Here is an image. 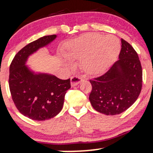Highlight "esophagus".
I'll list each match as a JSON object with an SVG mask.
<instances>
[{
	"instance_id": "1",
	"label": "esophagus",
	"mask_w": 153,
	"mask_h": 153,
	"mask_svg": "<svg viewBox=\"0 0 153 153\" xmlns=\"http://www.w3.org/2000/svg\"><path fill=\"white\" fill-rule=\"evenodd\" d=\"M82 80V78L80 76H77V75H75V76H73L71 79V83L72 86H75L78 84L80 83Z\"/></svg>"
}]
</instances>
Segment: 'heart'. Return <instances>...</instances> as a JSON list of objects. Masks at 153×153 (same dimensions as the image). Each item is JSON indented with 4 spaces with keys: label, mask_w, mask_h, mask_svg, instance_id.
I'll list each match as a JSON object with an SVG mask.
<instances>
[{
    "label": "heart",
    "mask_w": 153,
    "mask_h": 153,
    "mask_svg": "<svg viewBox=\"0 0 153 153\" xmlns=\"http://www.w3.org/2000/svg\"><path fill=\"white\" fill-rule=\"evenodd\" d=\"M120 49L119 39L114 35L85 34L68 42L63 55L68 60L82 59V69L91 74H96L114 62ZM67 64L69 65L70 63Z\"/></svg>",
    "instance_id": "1"
}]
</instances>
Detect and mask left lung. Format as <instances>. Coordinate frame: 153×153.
Here are the masks:
<instances>
[{
	"mask_svg": "<svg viewBox=\"0 0 153 153\" xmlns=\"http://www.w3.org/2000/svg\"><path fill=\"white\" fill-rule=\"evenodd\" d=\"M119 59L108 71L91 80L89 100L93 108L106 115H117L130 107L141 92L143 71L137 53L122 39Z\"/></svg>",
	"mask_w": 153,
	"mask_h": 153,
	"instance_id": "left-lung-1",
	"label": "left lung"
}]
</instances>
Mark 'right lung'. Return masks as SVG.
<instances>
[{
  "label": "right lung",
  "instance_id": "right-lung-1",
  "mask_svg": "<svg viewBox=\"0 0 153 153\" xmlns=\"http://www.w3.org/2000/svg\"><path fill=\"white\" fill-rule=\"evenodd\" d=\"M57 35L38 39L15 55L9 68V88L12 99L23 115L36 121H45L62 110L65 95L71 88V80H61L50 73H39L26 65L28 59L39 49L48 46Z\"/></svg>",
  "mask_w": 153,
  "mask_h": 153
}]
</instances>
